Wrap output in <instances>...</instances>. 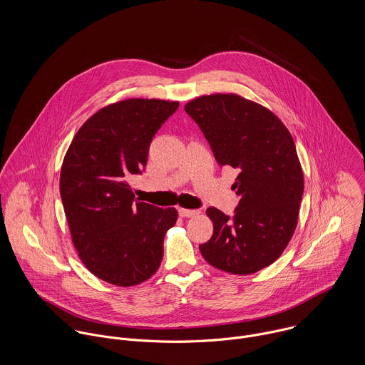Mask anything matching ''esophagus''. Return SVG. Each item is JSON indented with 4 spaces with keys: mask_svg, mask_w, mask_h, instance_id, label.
Segmentation results:
<instances>
[{
    "mask_svg": "<svg viewBox=\"0 0 365 365\" xmlns=\"http://www.w3.org/2000/svg\"><path fill=\"white\" fill-rule=\"evenodd\" d=\"M200 213H201L200 209H180V215H181L182 217H194V216H197V215H200Z\"/></svg>",
    "mask_w": 365,
    "mask_h": 365,
    "instance_id": "obj_1",
    "label": "esophagus"
}]
</instances>
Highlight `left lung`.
<instances>
[{
	"label": "left lung",
	"mask_w": 365,
	"mask_h": 365,
	"mask_svg": "<svg viewBox=\"0 0 365 365\" xmlns=\"http://www.w3.org/2000/svg\"><path fill=\"white\" fill-rule=\"evenodd\" d=\"M184 109L217 164L239 171L235 216L207 209L213 235L201 255L222 271L255 274L282 255L298 223L304 173L294 139L275 113L237 94L202 96Z\"/></svg>",
	"instance_id": "1"
}]
</instances>
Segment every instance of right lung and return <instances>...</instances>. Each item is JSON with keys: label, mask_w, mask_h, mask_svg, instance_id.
<instances>
[{"label": "right lung", "mask_w": 365, "mask_h": 365, "mask_svg": "<svg viewBox=\"0 0 365 365\" xmlns=\"http://www.w3.org/2000/svg\"><path fill=\"white\" fill-rule=\"evenodd\" d=\"M177 101L129 98L106 105L73 138L60 171V195L73 245L91 274L116 287L149 279L163 259L175 208L136 202L128 180L146 167L160 126Z\"/></svg>", "instance_id": "add662e5"}]
</instances>
